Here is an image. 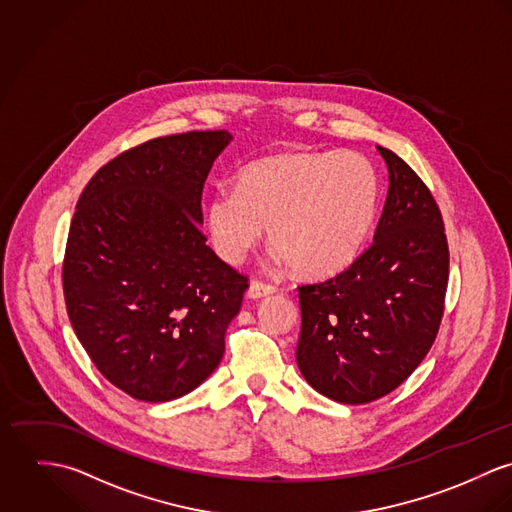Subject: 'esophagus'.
<instances>
[{
	"mask_svg": "<svg viewBox=\"0 0 512 512\" xmlns=\"http://www.w3.org/2000/svg\"><path fill=\"white\" fill-rule=\"evenodd\" d=\"M273 292H277V288L273 284L263 283V281H251L249 290H247L249 298H263V296H269Z\"/></svg>",
	"mask_w": 512,
	"mask_h": 512,
	"instance_id": "obj_1",
	"label": "esophagus"
}]
</instances>
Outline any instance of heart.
<instances>
[{"label": "heart", "mask_w": 512, "mask_h": 512, "mask_svg": "<svg viewBox=\"0 0 512 512\" xmlns=\"http://www.w3.org/2000/svg\"><path fill=\"white\" fill-rule=\"evenodd\" d=\"M379 208V176L357 151L286 153L245 165L235 188H218L204 210L214 251L241 263L267 226L279 257L308 279L349 267Z\"/></svg>", "instance_id": "obj_1"}]
</instances>
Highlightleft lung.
Returning <instances> with one entry per match:
<instances>
[{
	"instance_id": "1",
	"label": "left lung",
	"mask_w": 512,
	"mask_h": 512,
	"mask_svg": "<svg viewBox=\"0 0 512 512\" xmlns=\"http://www.w3.org/2000/svg\"><path fill=\"white\" fill-rule=\"evenodd\" d=\"M377 149L389 192L373 243L340 275L298 286V369L343 404L389 395L422 363L440 330L450 275L432 192L393 151Z\"/></svg>"
}]
</instances>
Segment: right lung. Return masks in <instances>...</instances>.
Listing matches in <instances>:
<instances>
[{"mask_svg": "<svg viewBox=\"0 0 512 512\" xmlns=\"http://www.w3.org/2000/svg\"><path fill=\"white\" fill-rule=\"evenodd\" d=\"M231 135L186 131L123 151L82 190L62 288L98 371L145 402L194 391L220 365L249 279L200 231L202 190Z\"/></svg>", "mask_w": 512, "mask_h": 512, "instance_id": "obj_1", "label": "right lung"}]
</instances>
